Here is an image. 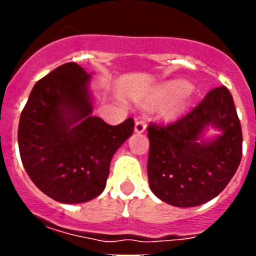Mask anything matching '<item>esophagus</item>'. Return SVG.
I'll list each match as a JSON object with an SVG mask.
<instances>
[{"label": "esophagus", "instance_id": "obj_1", "mask_svg": "<svg viewBox=\"0 0 256 256\" xmlns=\"http://www.w3.org/2000/svg\"><path fill=\"white\" fill-rule=\"evenodd\" d=\"M144 130H146V122H144V119H138V120H136V123H134L136 132L142 133V132H144Z\"/></svg>", "mask_w": 256, "mask_h": 256}]
</instances>
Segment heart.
<instances>
[{"instance_id": "obj_1", "label": "heart", "mask_w": 256, "mask_h": 256, "mask_svg": "<svg viewBox=\"0 0 256 256\" xmlns=\"http://www.w3.org/2000/svg\"><path fill=\"white\" fill-rule=\"evenodd\" d=\"M173 94L174 96L172 97L169 102L162 108V115L165 119H169V120L176 119L186 110L187 106L190 105V101H191L192 91L187 83L172 82L162 86L159 90H156V92H154L152 96L148 97L146 100V105H158L162 100H165L166 97L172 96Z\"/></svg>"}]
</instances>
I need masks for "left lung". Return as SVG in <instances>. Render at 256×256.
<instances>
[{"mask_svg": "<svg viewBox=\"0 0 256 256\" xmlns=\"http://www.w3.org/2000/svg\"><path fill=\"white\" fill-rule=\"evenodd\" d=\"M209 126L222 134L204 138ZM151 191L178 208L205 204L226 188L242 156V130L232 94L224 86L208 92L198 106L168 126L148 128Z\"/></svg>", "mask_w": 256, "mask_h": 256, "instance_id": "left-lung-1", "label": "left lung"}]
</instances>
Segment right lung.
I'll return each instance as SVG.
<instances>
[{"instance_id": "1", "label": "right lung", "mask_w": 256, "mask_h": 256, "mask_svg": "<svg viewBox=\"0 0 256 256\" xmlns=\"http://www.w3.org/2000/svg\"><path fill=\"white\" fill-rule=\"evenodd\" d=\"M90 78L66 62L40 79L20 115L18 142L22 165L40 191L64 204H79L105 190L115 151L134 122L110 126L92 116Z\"/></svg>"}]
</instances>
